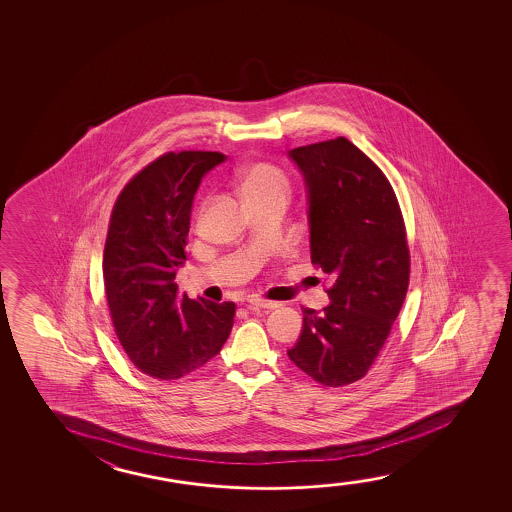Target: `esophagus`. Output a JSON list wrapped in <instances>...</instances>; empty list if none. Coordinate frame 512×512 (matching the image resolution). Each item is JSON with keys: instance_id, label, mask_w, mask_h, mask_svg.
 Segmentation results:
<instances>
[{"instance_id": "esophagus-1", "label": "esophagus", "mask_w": 512, "mask_h": 512, "mask_svg": "<svg viewBox=\"0 0 512 512\" xmlns=\"http://www.w3.org/2000/svg\"><path fill=\"white\" fill-rule=\"evenodd\" d=\"M248 302H250V304H252V306H255V308H262V309L280 308V302L266 301V299H260V297H250V299H248Z\"/></svg>"}]
</instances>
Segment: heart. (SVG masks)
<instances>
[{"label":"heart","mask_w":512,"mask_h":512,"mask_svg":"<svg viewBox=\"0 0 512 512\" xmlns=\"http://www.w3.org/2000/svg\"><path fill=\"white\" fill-rule=\"evenodd\" d=\"M239 189L245 201L253 197L271 196V194L287 196L288 180L287 176L283 175V171L273 164L257 162L241 171Z\"/></svg>","instance_id":"heart-1"}]
</instances>
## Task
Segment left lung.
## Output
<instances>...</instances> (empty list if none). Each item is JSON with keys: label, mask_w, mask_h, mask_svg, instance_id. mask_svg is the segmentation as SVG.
Listing matches in <instances>:
<instances>
[{"label": "left lung", "mask_w": 512, "mask_h": 512, "mask_svg": "<svg viewBox=\"0 0 512 512\" xmlns=\"http://www.w3.org/2000/svg\"><path fill=\"white\" fill-rule=\"evenodd\" d=\"M288 157L306 187L311 262L334 281L327 308L302 309L288 357L322 385H350L371 369L406 299L399 203L381 169L343 136Z\"/></svg>", "instance_id": "obj_1"}]
</instances>
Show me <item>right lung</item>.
<instances>
[{"mask_svg":"<svg viewBox=\"0 0 512 512\" xmlns=\"http://www.w3.org/2000/svg\"><path fill=\"white\" fill-rule=\"evenodd\" d=\"M227 157L169 152L134 176L113 206L103 278L106 299L127 357L155 379H178L222 350L234 302L178 297L190 213L204 175Z\"/></svg>","mask_w":512,"mask_h":512,"instance_id":"1","label":"right lung"}]
</instances>
